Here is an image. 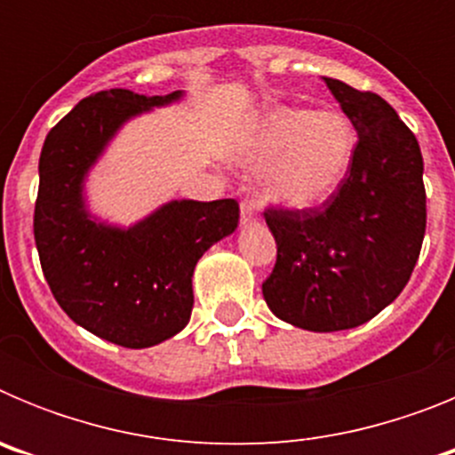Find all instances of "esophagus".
<instances>
[{
  "label": "esophagus",
  "mask_w": 455,
  "mask_h": 455,
  "mask_svg": "<svg viewBox=\"0 0 455 455\" xmlns=\"http://www.w3.org/2000/svg\"><path fill=\"white\" fill-rule=\"evenodd\" d=\"M255 220H257L255 204L241 203V225H243V228H248V225H252Z\"/></svg>",
  "instance_id": "obj_1"
}]
</instances>
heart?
Instances as JSON below:
<instances>
[{
  "mask_svg": "<svg viewBox=\"0 0 455 455\" xmlns=\"http://www.w3.org/2000/svg\"><path fill=\"white\" fill-rule=\"evenodd\" d=\"M355 124L341 114L307 107H275L241 146V166L264 175L273 204L293 212L332 200L347 184L357 156Z\"/></svg>",
  "mask_w": 455,
  "mask_h": 455,
  "instance_id": "obj_1",
  "label": "heart"
}]
</instances>
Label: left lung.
I'll return each instance as SVG.
<instances>
[{
  "label": "left lung",
  "mask_w": 455,
  "mask_h": 455,
  "mask_svg": "<svg viewBox=\"0 0 455 455\" xmlns=\"http://www.w3.org/2000/svg\"><path fill=\"white\" fill-rule=\"evenodd\" d=\"M323 82L355 124V164L323 207L264 214L277 262L262 293L284 323L337 332L367 323L403 291L424 241L426 191L419 143L399 114L376 92Z\"/></svg>",
  "instance_id": "8db88e82"
}]
</instances>
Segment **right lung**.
I'll return each mask as SVG.
<instances>
[{
	"label": "right lung",
	"instance_id": "right-lung-1",
	"mask_svg": "<svg viewBox=\"0 0 455 455\" xmlns=\"http://www.w3.org/2000/svg\"><path fill=\"white\" fill-rule=\"evenodd\" d=\"M187 98L124 88L82 100L40 152L34 235L56 303L84 331L124 348H150L187 328L193 271L239 225L236 200H171L132 225L92 214L91 171L130 120Z\"/></svg>",
	"mask_w": 455,
	"mask_h": 455
}]
</instances>
